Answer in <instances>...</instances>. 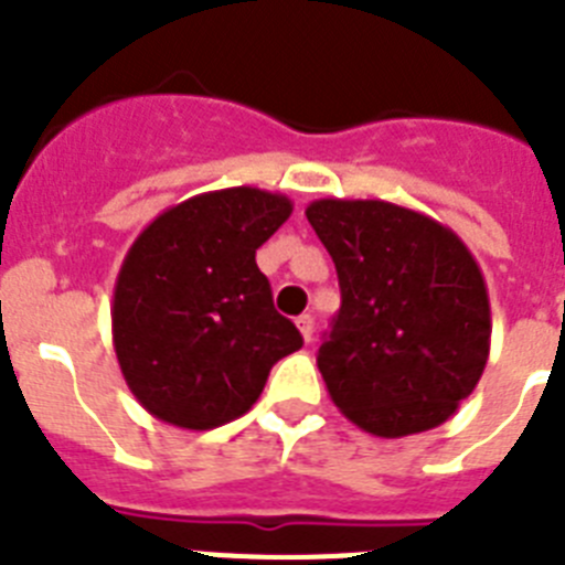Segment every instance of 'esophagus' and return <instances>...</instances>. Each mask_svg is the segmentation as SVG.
<instances>
[{"instance_id":"1","label":"esophagus","mask_w":565,"mask_h":565,"mask_svg":"<svg viewBox=\"0 0 565 565\" xmlns=\"http://www.w3.org/2000/svg\"><path fill=\"white\" fill-rule=\"evenodd\" d=\"M297 328H299V333H302V339H306V342H311V337H313L311 313H302V317H297Z\"/></svg>"}]
</instances>
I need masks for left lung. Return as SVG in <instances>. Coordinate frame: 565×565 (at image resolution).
Returning a JSON list of instances; mask_svg holds the SVG:
<instances>
[{
  "label": "left lung",
  "instance_id": "1",
  "mask_svg": "<svg viewBox=\"0 0 565 565\" xmlns=\"http://www.w3.org/2000/svg\"><path fill=\"white\" fill-rule=\"evenodd\" d=\"M333 257L342 308L319 348L328 396L356 427L402 438L444 424L489 359V294L452 228L387 201L306 209Z\"/></svg>",
  "mask_w": 565,
  "mask_h": 565
}]
</instances>
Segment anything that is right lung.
Here are the masks:
<instances>
[{"label": "right lung", "mask_w": 565, "mask_h": 565, "mask_svg": "<svg viewBox=\"0 0 565 565\" xmlns=\"http://www.w3.org/2000/svg\"><path fill=\"white\" fill-rule=\"evenodd\" d=\"M291 212L286 194L217 189L169 206L135 237L115 279L113 344L149 416L181 430L234 422L274 362L302 348L254 259Z\"/></svg>", "instance_id": "add662e5"}]
</instances>
